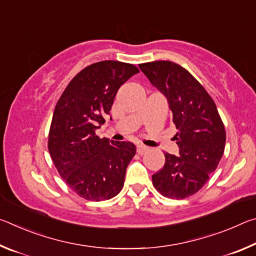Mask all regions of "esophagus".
<instances>
[{"instance_id":"34e87169","label":"esophagus","mask_w":256,"mask_h":256,"mask_svg":"<svg viewBox=\"0 0 256 256\" xmlns=\"http://www.w3.org/2000/svg\"><path fill=\"white\" fill-rule=\"evenodd\" d=\"M146 151H148V146H138V149H136V152L138 154H144Z\"/></svg>"}]
</instances>
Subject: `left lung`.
<instances>
[{
	"label": "left lung",
	"mask_w": 256,
	"mask_h": 256,
	"mask_svg": "<svg viewBox=\"0 0 256 256\" xmlns=\"http://www.w3.org/2000/svg\"><path fill=\"white\" fill-rule=\"evenodd\" d=\"M138 68L166 96L180 146V156L164 154L166 162L152 175V184L164 198H186L198 192L218 167L226 144L224 125L214 99L180 64L154 60Z\"/></svg>",
	"instance_id": "obj_1"
}]
</instances>
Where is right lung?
<instances>
[{
	"label": "right lung",
	"instance_id": "right-lung-1",
	"mask_svg": "<svg viewBox=\"0 0 256 256\" xmlns=\"http://www.w3.org/2000/svg\"><path fill=\"white\" fill-rule=\"evenodd\" d=\"M138 68L118 60H102L81 70L56 104L48 151L60 177L88 201H105L123 188L136 146L108 141L96 134L105 123L116 92Z\"/></svg>",
	"mask_w": 256,
	"mask_h": 256
}]
</instances>
